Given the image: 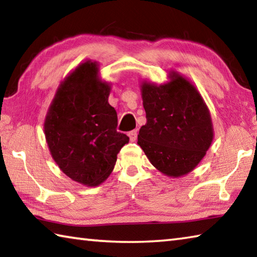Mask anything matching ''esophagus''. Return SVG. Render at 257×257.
I'll list each match as a JSON object with an SVG mask.
<instances>
[{
	"instance_id": "esophagus-1",
	"label": "esophagus",
	"mask_w": 257,
	"mask_h": 257,
	"mask_svg": "<svg viewBox=\"0 0 257 257\" xmlns=\"http://www.w3.org/2000/svg\"><path fill=\"white\" fill-rule=\"evenodd\" d=\"M128 136L130 138V142H136L137 139V130H133L128 134Z\"/></svg>"
}]
</instances>
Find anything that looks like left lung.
Segmentation results:
<instances>
[{"mask_svg": "<svg viewBox=\"0 0 257 257\" xmlns=\"http://www.w3.org/2000/svg\"><path fill=\"white\" fill-rule=\"evenodd\" d=\"M161 85H141L147 122L139 130L138 145L154 167L166 176L192 172L212 143L210 111L192 83L177 72Z\"/></svg>", "mask_w": 257, "mask_h": 257, "instance_id": "obj_1", "label": "left lung"}]
</instances>
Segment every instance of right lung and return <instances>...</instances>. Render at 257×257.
Instances as JSON below:
<instances>
[{
    "mask_svg": "<svg viewBox=\"0 0 257 257\" xmlns=\"http://www.w3.org/2000/svg\"><path fill=\"white\" fill-rule=\"evenodd\" d=\"M110 83L99 77V65L86 60L64 78L45 118L51 157L63 173L86 186L108 179L127 135L116 132L118 116L108 102Z\"/></svg>",
    "mask_w": 257,
    "mask_h": 257,
    "instance_id": "1",
    "label": "right lung"
}]
</instances>
